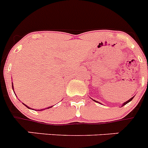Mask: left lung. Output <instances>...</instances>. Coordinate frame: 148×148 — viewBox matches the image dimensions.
<instances>
[{"mask_svg": "<svg viewBox=\"0 0 148 148\" xmlns=\"http://www.w3.org/2000/svg\"><path fill=\"white\" fill-rule=\"evenodd\" d=\"M135 97V96H133V97H131V98H130V99H129V100H128V101H126V102H124V103H123V104H122L121 107H122V106H124V105H126V104H127V103H129V102H130V101H132V100H133V97ZM92 101H95V102H97V101H95V100H93V99H92ZM97 103H99V102H97Z\"/></svg>", "mask_w": 148, "mask_h": 148, "instance_id": "left-lung-1", "label": "left lung"}]
</instances>
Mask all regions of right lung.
I'll return each mask as SVG.
<instances>
[{
    "label": "right lung",
    "instance_id": "1",
    "mask_svg": "<svg viewBox=\"0 0 148 148\" xmlns=\"http://www.w3.org/2000/svg\"><path fill=\"white\" fill-rule=\"evenodd\" d=\"M12 90H13V92H14V87H13V83H12ZM14 93H15V92H14ZM23 103V104H24V106H26V107H27V108H28V109H30V110H33V109H32V108H30V107H29V106H27V105H26V104H24V103ZM52 106H49V107H47V109H50V108H51V107H52ZM43 110H46V109H43ZM39 110V111H42V110ZM37 111H38V110H37Z\"/></svg>",
    "mask_w": 148,
    "mask_h": 148
}]
</instances>
